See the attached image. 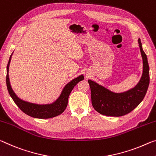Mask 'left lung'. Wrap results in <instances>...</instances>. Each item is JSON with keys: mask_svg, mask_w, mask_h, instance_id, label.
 <instances>
[{"mask_svg": "<svg viewBox=\"0 0 156 156\" xmlns=\"http://www.w3.org/2000/svg\"><path fill=\"white\" fill-rule=\"evenodd\" d=\"M138 43L143 59V73L135 87L126 92L116 94L94 81L88 80L91 89V104L101 115L110 117L123 116L134 110L144 98L149 85V66L140 39Z\"/></svg>", "mask_w": 156, "mask_h": 156, "instance_id": "8db88e82", "label": "left lung"}]
</instances>
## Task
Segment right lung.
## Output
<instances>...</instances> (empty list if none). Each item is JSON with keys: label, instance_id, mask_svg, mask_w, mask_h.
I'll return each instance as SVG.
<instances>
[{"label": "right lung", "instance_id": "right-lung-1", "mask_svg": "<svg viewBox=\"0 0 156 156\" xmlns=\"http://www.w3.org/2000/svg\"><path fill=\"white\" fill-rule=\"evenodd\" d=\"M12 56V55H11ZM11 56L9 58V60L7 66V76H6V84L7 90L9 91V94L12 97V99L16 103V105L20 108V110L23 112L34 118L38 119H49L52 118L56 116L61 115L65 110L66 109V106L68 104V98L70 94L71 91H72L73 87L77 85L78 82L80 80H83L84 79V76L82 75L79 77L73 79L70 83H68L65 86L64 90L62 92L60 97L55 102H54L52 104L48 105H37L30 103L26 101H24L19 98L17 96L14 91L12 90L11 87L10 83L9 80L8 76V70H9V65L10 62Z\"/></svg>", "mask_w": 156, "mask_h": 156}]
</instances>
